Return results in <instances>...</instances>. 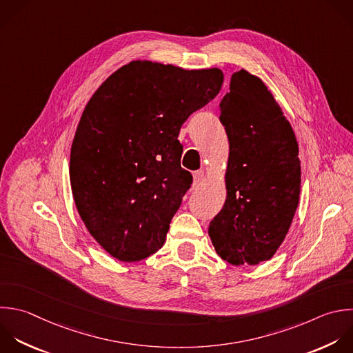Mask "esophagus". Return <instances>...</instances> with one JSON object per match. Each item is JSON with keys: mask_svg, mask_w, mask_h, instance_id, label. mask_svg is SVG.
<instances>
[{"mask_svg": "<svg viewBox=\"0 0 353 353\" xmlns=\"http://www.w3.org/2000/svg\"><path fill=\"white\" fill-rule=\"evenodd\" d=\"M193 179H194V185H199L203 179H204V171H196L193 172Z\"/></svg>", "mask_w": 353, "mask_h": 353, "instance_id": "1", "label": "esophagus"}]
</instances>
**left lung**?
<instances>
[{
	"instance_id": "8db88e82",
	"label": "left lung",
	"mask_w": 353,
	"mask_h": 353,
	"mask_svg": "<svg viewBox=\"0 0 353 353\" xmlns=\"http://www.w3.org/2000/svg\"><path fill=\"white\" fill-rule=\"evenodd\" d=\"M219 112L229 141L226 200L208 234L223 261L258 265L276 254L298 207V142L265 83L244 69L233 73Z\"/></svg>"
}]
</instances>
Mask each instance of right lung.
<instances>
[{
	"instance_id": "right-lung-1",
	"label": "right lung",
	"mask_w": 353,
	"mask_h": 353,
	"mask_svg": "<svg viewBox=\"0 0 353 353\" xmlns=\"http://www.w3.org/2000/svg\"><path fill=\"white\" fill-rule=\"evenodd\" d=\"M216 69L132 61L88 101L70 152L77 211L101 247L124 262L159 251L192 174L179 130L221 91Z\"/></svg>"
}]
</instances>
